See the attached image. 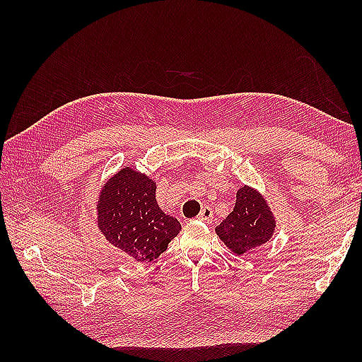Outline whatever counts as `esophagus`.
Returning a JSON list of instances; mask_svg holds the SVG:
<instances>
[{
  "instance_id": "esophagus-1",
  "label": "esophagus",
  "mask_w": 362,
  "mask_h": 362,
  "mask_svg": "<svg viewBox=\"0 0 362 362\" xmlns=\"http://www.w3.org/2000/svg\"><path fill=\"white\" fill-rule=\"evenodd\" d=\"M199 219L204 221V222H209V224H210V222L213 221V210L210 209V206H204L201 214H199Z\"/></svg>"
}]
</instances>
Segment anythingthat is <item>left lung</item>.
Returning a JSON list of instances; mask_svg holds the SVG:
<instances>
[{"mask_svg":"<svg viewBox=\"0 0 362 362\" xmlns=\"http://www.w3.org/2000/svg\"><path fill=\"white\" fill-rule=\"evenodd\" d=\"M275 224L266 199L255 188L244 185L238 189L233 211L216 227V233L230 252L244 255L271 240Z\"/></svg>","mask_w":362,"mask_h":362,"instance_id":"1","label":"left lung"}]
</instances>
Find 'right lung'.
I'll list each match as a JSON object with an SVG mask.
<instances>
[{"instance_id": "1", "label": "right lung", "mask_w": 362, "mask_h": 362, "mask_svg": "<svg viewBox=\"0 0 362 362\" xmlns=\"http://www.w3.org/2000/svg\"><path fill=\"white\" fill-rule=\"evenodd\" d=\"M157 183L126 166L104 183L98 199V228L115 247L148 263L180 232V222L160 209Z\"/></svg>"}]
</instances>
